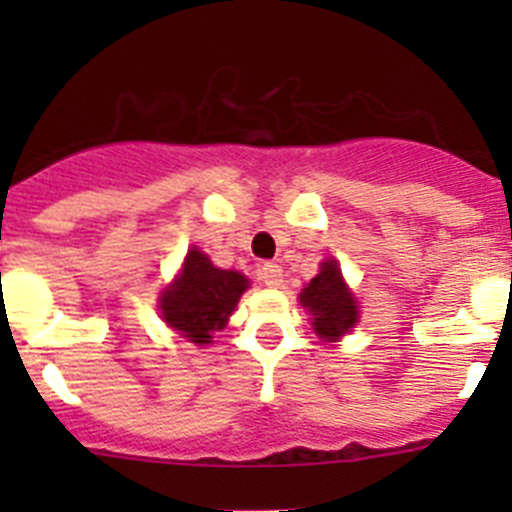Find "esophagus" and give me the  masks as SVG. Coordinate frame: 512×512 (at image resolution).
Segmentation results:
<instances>
[{
  "label": "esophagus",
  "mask_w": 512,
  "mask_h": 512,
  "mask_svg": "<svg viewBox=\"0 0 512 512\" xmlns=\"http://www.w3.org/2000/svg\"><path fill=\"white\" fill-rule=\"evenodd\" d=\"M260 280L265 282L267 287H280L282 285V267L275 265V262H265L260 267Z\"/></svg>",
  "instance_id": "34e87169"
}]
</instances>
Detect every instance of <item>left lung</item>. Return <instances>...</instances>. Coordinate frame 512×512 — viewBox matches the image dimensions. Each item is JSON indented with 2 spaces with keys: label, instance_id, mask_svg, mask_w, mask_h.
I'll list each match as a JSON object with an SVG mask.
<instances>
[{
  "label": "left lung",
  "instance_id": "obj_1",
  "mask_svg": "<svg viewBox=\"0 0 512 512\" xmlns=\"http://www.w3.org/2000/svg\"><path fill=\"white\" fill-rule=\"evenodd\" d=\"M299 302L312 312L314 332L322 339H337L347 334L359 319V309L342 280L337 262L327 260L322 272L299 294Z\"/></svg>",
  "mask_w": 512,
  "mask_h": 512
}]
</instances>
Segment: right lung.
<instances>
[{"label":"right lung","mask_w":512,"mask_h":512,"mask_svg":"<svg viewBox=\"0 0 512 512\" xmlns=\"http://www.w3.org/2000/svg\"><path fill=\"white\" fill-rule=\"evenodd\" d=\"M247 289V277L240 272L220 270L208 255L190 250L183 272L160 297V314L183 337L195 344H210L213 334L225 327L240 294Z\"/></svg>","instance_id":"1"}]
</instances>
